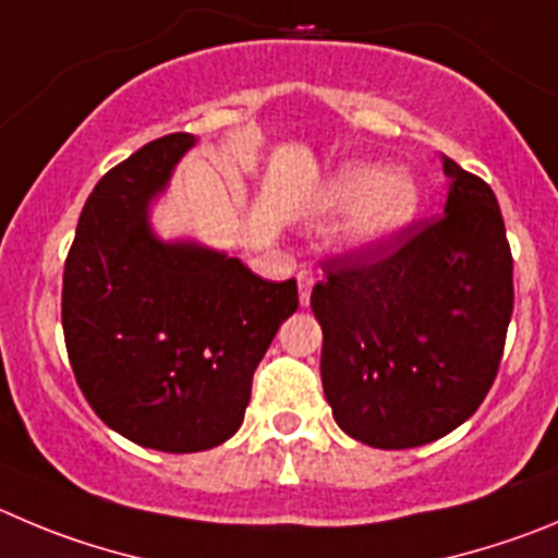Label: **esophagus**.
<instances>
[{
  "mask_svg": "<svg viewBox=\"0 0 558 558\" xmlns=\"http://www.w3.org/2000/svg\"><path fill=\"white\" fill-rule=\"evenodd\" d=\"M314 283H316L314 272H308V269H300V272H296V286H300V303H303V305L311 303V291H314Z\"/></svg>",
  "mask_w": 558,
  "mask_h": 558,
  "instance_id": "esophagus-1",
  "label": "esophagus"
}]
</instances>
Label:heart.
<instances>
[{
	"instance_id": "heart-1",
	"label": "heart",
	"mask_w": 558,
	"mask_h": 558,
	"mask_svg": "<svg viewBox=\"0 0 558 558\" xmlns=\"http://www.w3.org/2000/svg\"><path fill=\"white\" fill-rule=\"evenodd\" d=\"M415 186L404 173H379L372 165H350L327 184V208H350L347 233L357 244H379L402 231L415 215Z\"/></svg>"
}]
</instances>
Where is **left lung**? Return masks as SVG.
Wrapping results in <instances>:
<instances>
[{"label":"left lung","mask_w":558,"mask_h":558,"mask_svg":"<svg viewBox=\"0 0 558 558\" xmlns=\"http://www.w3.org/2000/svg\"><path fill=\"white\" fill-rule=\"evenodd\" d=\"M444 215L325 258L311 308L332 418L374 449H413L471 418L512 319V250L490 184L444 159Z\"/></svg>","instance_id":"left-lung-1"}]
</instances>
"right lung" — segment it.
<instances>
[{"label": "right lung", "mask_w": 558, "mask_h": 558, "mask_svg": "<svg viewBox=\"0 0 558 558\" xmlns=\"http://www.w3.org/2000/svg\"><path fill=\"white\" fill-rule=\"evenodd\" d=\"M195 143L165 134L114 165L82 208L62 272V332L98 418L132 444L192 454L242 426L253 374L296 280L269 283L239 258L161 244L145 206Z\"/></svg>", "instance_id": "right-lung-1"}]
</instances>
